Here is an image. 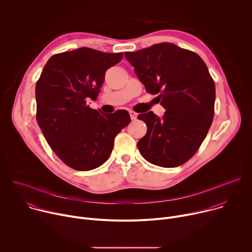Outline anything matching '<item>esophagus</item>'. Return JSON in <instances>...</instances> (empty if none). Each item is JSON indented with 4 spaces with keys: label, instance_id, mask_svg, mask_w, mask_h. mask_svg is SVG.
Returning a JSON list of instances; mask_svg holds the SVG:
<instances>
[{
    "label": "esophagus",
    "instance_id": "obj_1",
    "mask_svg": "<svg viewBox=\"0 0 252 252\" xmlns=\"http://www.w3.org/2000/svg\"><path fill=\"white\" fill-rule=\"evenodd\" d=\"M129 116H130L131 121H135V120H136V117H137V114L134 113V112H132V111H130V112H129Z\"/></svg>",
    "mask_w": 252,
    "mask_h": 252
}]
</instances>
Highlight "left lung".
I'll return each instance as SVG.
<instances>
[{
  "label": "left lung",
  "instance_id": "1",
  "mask_svg": "<svg viewBox=\"0 0 252 252\" xmlns=\"http://www.w3.org/2000/svg\"><path fill=\"white\" fill-rule=\"evenodd\" d=\"M125 57L149 94H158L165 113L140 114L146 135L137 142L149 162L175 167L198 151L214 115L215 85L202 59L170 43L156 44Z\"/></svg>",
  "mask_w": 252,
  "mask_h": 252
}]
</instances>
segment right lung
<instances>
[{
  "mask_svg": "<svg viewBox=\"0 0 252 252\" xmlns=\"http://www.w3.org/2000/svg\"><path fill=\"white\" fill-rule=\"evenodd\" d=\"M123 53H102L81 48L54 55L35 85L37 122L49 146L67 166L91 170L112 154L117 134L130 123L129 114L111 115L87 104L95 100L107 68Z\"/></svg>",
  "mask_w": 252,
  "mask_h": 252,
  "instance_id": "obj_1",
  "label": "right lung"
}]
</instances>
